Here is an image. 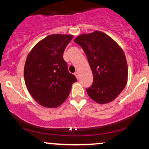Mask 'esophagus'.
I'll use <instances>...</instances> for the list:
<instances>
[{
	"mask_svg": "<svg viewBox=\"0 0 149 149\" xmlns=\"http://www.w3.org/2000/svg\"><path fill=\"white\" fill-rule=\"evenodd\" d=\"M74 75L76 76L77 79H78V78H79V74H78V72H75Z\"/></svg>",
	"mask_w": 149,
	"mask_h": 149,
	"instance_id": "esophagus-1",
	"label": "esophagus"
}]
</instances>
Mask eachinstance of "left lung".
<instances>
[{
    "label": "left lung",
    "mask_w": 149,
    "mask_h": 149,
    "mask_svg": "<svg viewBox=\"0 0 149 149\" xmlns=\"http://www.w3.org/2000/svg\"><path fill=\"white\" fill-rule=\"evenodd\" d=\"M74 42L84 50L93 74V83L86 89L89 97L101 104L112 102L127 84L128 70L123 50L99 31L80 35Z\"/></svg>",
    "instance_id": "left-lung-1"
}]
</instances>
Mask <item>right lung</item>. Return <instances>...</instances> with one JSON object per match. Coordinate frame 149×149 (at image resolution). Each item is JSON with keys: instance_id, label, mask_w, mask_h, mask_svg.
Instances as JSON below:
<instances>
[{"instance_id": "1", "label": "right lung", "mask_w": 149, "mask_h": 149, "mask_svg": "<svg viewBox=\"0 0 149 149\" xmlns=\"http://www.w3.org/2000/svg\"><path fill=\"white\" fill-rule=\"evenodd\" d=\"M73 37L66 34L49 35L38 42L27 56L24 70L26 86L42 107H59L77 81L63 59L64 49Z\"/></svg>"}]
</instances>
